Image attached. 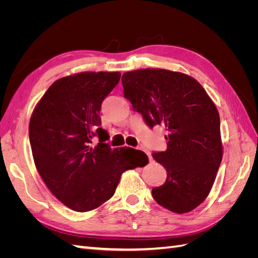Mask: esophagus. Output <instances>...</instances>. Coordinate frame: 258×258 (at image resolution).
Returning a JSON list of instances; mask_svg holds the SVG:
<instances>
[{"label": "esophagus", "mask_w": 258, "mask_h": 258, "mask_svg": "<svg viewBox=\"0 0 258 258\" xmlns=\"http://www.w3.org/2000/svg\"><path fill=\"white\" fill-rule=\"evenodd\" d=\"M139 150H141V151H143V152H145V153H146V151H144L143 148H139ZM146 154H147V156H148V159H150V161H151V162H153V161H154V159H153L152 156H151L150 154H148V153H146Z\"/></svg>", "instance_id": "obj_1"}]
</instances>
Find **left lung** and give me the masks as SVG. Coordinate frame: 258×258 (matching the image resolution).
Returning a JSON list of instances; mask_svg holds the SVG:
<instances>
[{
	"instance_id": "obj_1",
	"label": "left lung",
	"mask_w": 258,
	"mask_h": 258,
	"mask_svg": "<svg viewBox=\"0 0 258 258\" xmlns=\"http://www.w3.org/2000/svg\"><path fill=\"white\" fill-rule=\"evenodd\" d=\"M123 96L148 127L167 131V150L154 153L167 179L153 197L174 213H187L205 201L223 158L220 114L204 87L191 76L162 69L122 74Z\"/></svg>"
}]
</instances>
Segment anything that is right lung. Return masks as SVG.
Returning a JSON list of instances; mask_svg holds the SVG:
<instances>
[{"label":"right lung","instance_id":"add662e5","mask_svg":"<svg viewBox=\"0 0 258 258\" xmlns=\"http://www.w3.org/2000/svg\"><path fill=\"white\" fill-rule=\"evenodd\" d=\"M118 72H82L54 82L34 108L29 137L35 167L52 195L76 212L111 199L124 171L143 167L147 156L131 147L112 148L101 128L103 100ZM99 143L92 145V139ZM136 153L142 155L138 160Z\"/></svg>","mask_w":258,"mask_h":258}]
</instances>
